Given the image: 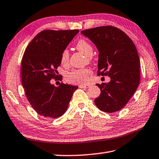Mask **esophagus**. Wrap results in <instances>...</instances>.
<instances>
[{
  "label": "esophagus",
  "mask_w": 159,
  "mask_h": 159,
  "mask_svg": "<svg viewBox=\"0 0 159 159\" xmlns=\"http://www.w3.org/2000/svg\"><path fill=\"white\" fill-rule=\"evenodd\" d=\"M90 85H79V88H88L90 87Z\"/></svg>",
  "instance_id": "obj_1"
}]
</instances>
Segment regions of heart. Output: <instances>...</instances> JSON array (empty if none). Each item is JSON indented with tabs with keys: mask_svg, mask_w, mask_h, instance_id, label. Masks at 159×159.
<instances>
[{
	"mask_svg": "<svg viewBox=\"0 0 159 159\" xmlns=\"http://www.w3.org/2000/svg\"><path fill=\"white\" fill-rule=\"evenodd\" d=\"M76 48L87 56L88 61L93 60V48L89 42L85 39H79L76 43ZM61 63L63 65H67L69 61V53L67 50H64L60 56ZM91 75V71L88 68L76 69L69 73L66 76V80L69 83H77V84H84L88 82L89 76Z\"/></svg>",
	"mask_w": 159,
	"mask_h": 159,
	"instance_id": "1",
	"label": "heart"
}]
</instances>
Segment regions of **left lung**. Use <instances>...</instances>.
I'll return each mask as SVG.
<instances>
[{
    "label": "left lung",
    "mask_w": 159,
    "mask_h": 159,
    "mask_svg": "<svg viewBox=\"0 0 159 159\" xmlns=\"http://www.w3.org/2000/svg\"><path fill=\"white\" fill-rule=\"evenodd\" d=\"M99 50L98 76L111 79L108 83L96 84L101 93L95 99L101 111L113 113L123 108L138 88L140 62L133 41L120 29L102 26L81 31Z\"/></svg>",
    "instance_id": "1"
}]
</instances>
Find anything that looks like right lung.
<instances>
[{
	"label": "right lung",
	"mask_w": 159,
	"mask_h": 159,
	"mask_svg": "<svg viewBox=\"0 0 159 159\" xmlns=\"http://www.w3.org/2000/svg\"><path fill=\"white\" fill-rule=\"evenodd\" d=\"M79 30H44L38 34L26 47L21 64V82L28 101L40 116L56 118L68 108L78 86L64 84L59 87L50 80L58 79L60 56Z\"/></svg>",
	"instance_id": "1"
}]
</instances>
